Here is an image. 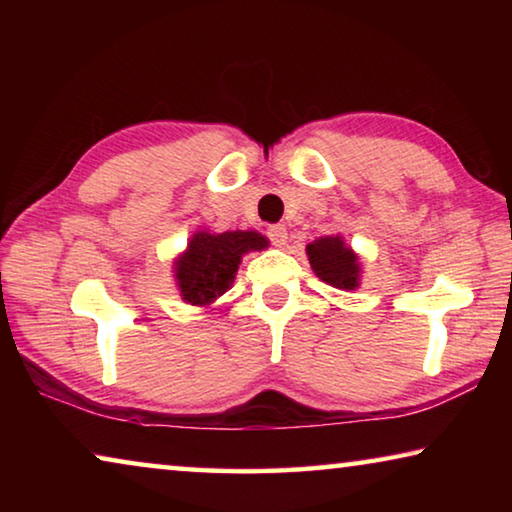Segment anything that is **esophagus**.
Returning a JSON list of instances; mask_svg holds the SVG:
<instances>
[{
	"mask_svg": "<svg viewBox=\"0 0 512 512\" xmlns=\"http://www.w3.org/2000/svg\"><path fill=\"white\" fill-rule=\"evenodd\" d=\"M268 239H271V244L275 246H284L287 244V228H284L282 223H275V225H268Z\"/></svg>",
	"mask_w": 512,
	"mask_h": 512,
	"instance_id": "1",
	"label": "esophagus"
}]
</instances>
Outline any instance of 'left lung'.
Instances as JSON below:
<instances>
[{
	"label": "left lung",
	"instance_id": "8db88e82",
	"mask_svg": "<svg viewBox=\"0 0 512 512\" xmlns=\"http://www.w3.org/2000/svg\"><path fill=\"white\" fill-rule=\"evenodd\" d=\"M309 264L320 280L336 289H354L359 284L357 255L343 246L341 237H323L307 246Z\"/></svg>",
	"mask_w": 512,
	"mask_h": 512
}]
</instances>
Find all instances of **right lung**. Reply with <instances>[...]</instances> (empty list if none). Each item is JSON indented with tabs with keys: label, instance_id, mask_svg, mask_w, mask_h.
Instances as JSON below:
<instances>
[{
	"label": "right lung",
	"instance_id": "add662e5",
	"mask_svg": "<svg viewBox=\"0 0 512 512\" xmlns=\"http://www.w3.org/2000/svg\"><path fill=\"white\" fill-rule=\"evenodd\" d=\"M268 241L257 232H198L178 259L176 277L183 298L192 305H210L235 282L241 255L262 250Z\"/></svg>",
	"mask_w": 512,
	"mask_h": 512
}]
</instances>
